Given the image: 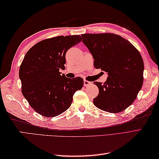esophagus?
<instances>
[{
    "label": "esophagus",
    "instance_id": "1",
    "mask_svg": "<svg viewBox=\"0 0 159 159\" xmlns=\"http://www.w3.org/2000/svg\"><path fill=\"white\" fill-rule=\"evenodd\" d=\"M92 82L88 81V80H84V86L87 87V86H88V85H92Z\"/></svg>",
    "mask_w": 159,
    "mask_h": 159
}]
</instances>
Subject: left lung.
I'll return each instance as SVG.
<instances>
[{
  "instance_id": "obj_1",
  "label": "left lung",
  "mask_w": 159,
  "mask_h": 159,
  "mask_svg": "<svg viewBox=\"0 0 159 159\" xmlns=\"http://www.w3.org/2000/svg\"><path fill=\"white\" fill-rule=\"evenodd\" d=\"M81 36L94 59V67L108 75L104 84L93 83L99 89L94 105L110 113L123 111L133 104L143 85L144 64L139 52L116 34L87 33Z\"/></svg>"
}]
</instances>
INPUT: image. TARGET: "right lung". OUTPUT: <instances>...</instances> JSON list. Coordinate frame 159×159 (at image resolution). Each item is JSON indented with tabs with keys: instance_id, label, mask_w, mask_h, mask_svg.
I'll return each mask as SVG.
<instances>
[{
	"instance_id": "add662e5",
	"label": "right lung",
	"mask_w": 159,
	"mask_h": 159,
	"mask_svg": "<svg viewBox=\"0 0 159 159\" xmlns=\"http://www.w3.org/2000/svg\"><path fill=\"white\" fill-rule=\"evenodd\" d=\"M80 35L59 36L37 43L26 52L20 67L22 93L37 113L50 117L70 107L73 96L81 89L83 79L61 74L65 69L66 54L81 41Z\"/></svg>"
}]
</instances>
